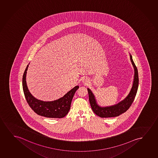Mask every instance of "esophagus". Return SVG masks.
<instances>
[{
	"label": "esophagus",
	"instance_id": "1",
	"mask_svg": "<svg viewBox=\"0 0 158 158\" xmlns=\"http://www.w3.org/2000/svg\"><path fill=\"white\" fill-rule=\"evenodd\" d=\"M82 82H84V83H85V84H87V82H88V81H87V80L86 79H82Z\"/></svg>",
	"mask_w": 158,
	"mask_h": 158
}]
</instances>
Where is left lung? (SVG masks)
<instances>
[{"label":"left lung","mask_w":158,"mask_h":158,"mask_svg":"<svg viewBox=\"0 0 158 158\" xmlns=\"http://www.w3.org/2000/svg\"><path fill=\"white\" fill-rule=\"evenodd\" d=\"M130 60L135 69V76L133 79V85L129 95L123 101L119 102L118 104L110 107H100L97 104L94 95L93 94L92 91L89 88L87 89L89 100L93 112L99 117L107 118L118 116L119 115L125 113V111L129 108L132 103H133L137 92L138 87L139 84V78L137 68L136 67L135 64L133 62L131 55H130Z\"/></svg>","instance_id":"obj_1"}]
</instances>
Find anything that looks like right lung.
<instances>
[{
  "instance_id": "right-lung-1",
  "label": "right lung",
  "mask_w": 158,
  "mask_h": 158,
  "mask_svg": "<svg viewBox=\"0 0 158 158\" xmlns=\"http://www.w3.org/2000/svg\"><path fill=\"white\" fill-rule=\"evenodd\" d=\"M28 65L23 77V87L25 98L31 108L37 115L48 118H63L70 110L71 104L74 93L79 88L76 86L68 92L63 97L53 101L45 102L35 98L29 92L26 84V73Z\"/></svg>"
}]
</instances>
